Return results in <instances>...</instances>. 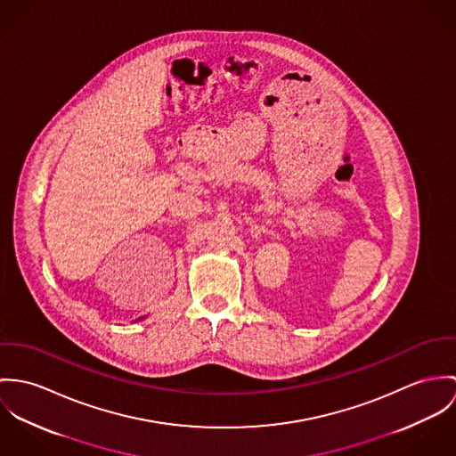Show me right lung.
<instances>
[{"label": "right lung", "mask_w": 456, "mask_h": 456, "mask_svg": "<svg viewBox=\"0 0 456 456\" xmlns=\"http://www.w3.org/2000/svg\"><path fill=\"white\" fill-rule=\"evenodd\" d=\"M143 318H145V316H142V318H138V320H143Z\"/></svg>", "instance_id": "1"}]
</instances>
